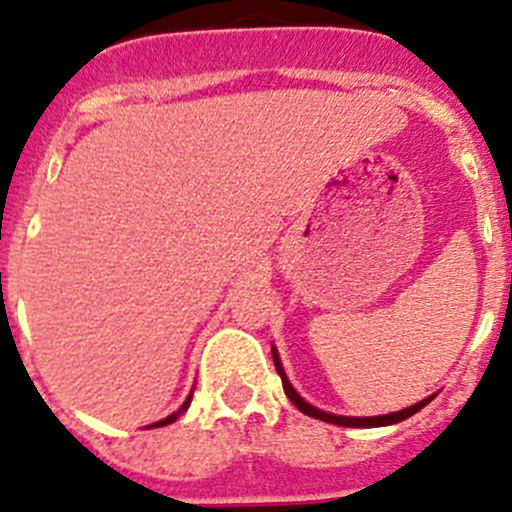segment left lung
<instances>
[{"instance_id":"obj_1","label":"left lung","mask_w":512,"mask_h":512,"mask_svg":"<svg viewBox=\"0 0 512 512\" xmlns=\"http://www.w3.org/2000/svg\"><path fill=\"white\" fill-rule=\"evenodd\" d=\"M272 359H275V369H277V374H280V379H282V386H285V394H287V399L292 401V404L297 406V409L302 411V414H307V416H312V418H319V421L334 423V426H352V428L389 426V423H399V421H404V418L414 416L416 411H421L423 406H426L428 401L433 399V396H428V399L418 401V404L409 406V409H404V411H396V414H386V416H369V418H354V416H334V414H327V411H319V409H314L312 404H307V401H304L302 396H299L297 391L292 389V384H289V381H287L285 371H282L280 356H277L275 349H272Z\"/></svg>"}]
</instances>
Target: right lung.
<instances>
[{
	"mask_svg": "<svg viewBox=\"0 0 512 512\" xmlns=\"http://www.w3.org/2000/svg\"><path fill=\"white\" fill-rule=\"evenodd\" d=\"M188 404H190V396H188V401H185V404H183V409H180V411H178V414H183V411H185V409H188ZM178 414H173V416L163 418V421L153 423V426H165V423H173V421H175V418H178Z\"/></svg>",
	"mask_w": 512,
	"mask_h": 512,
	"instance_id": "add662e5",
	"label": "right lung"
}]
</instances>
